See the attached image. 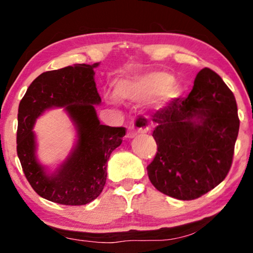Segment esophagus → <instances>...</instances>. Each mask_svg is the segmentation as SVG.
<instances>
[{"instance_id": "esophagus-1", "label": "esophagus", "mask_w": 253, "mask_h": 253, "mask_svg": "<svg viewBox=\"0 0 253 253\" xmlns=\"http://www.w3.org/2000/svg\"><path fill=\"white\" fill-rule=\"evenodd\" d=\"M142 129H146V128H145V127H135L134 124H133L132 126L128 127V130H127L126 138L127 139H133L136 134H138V132H141Z\"/></svg>"}]
</instances>
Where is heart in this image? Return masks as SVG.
Returning <instances> with one entry per match:
<instances>
[{"instance_id": "1", "label": "heart", "mask_w": 253, "mask_h": 253, "mask_svg": "<svg viewBox=\"0 0 253 253\" xmlns=\"http://www.w3.org/2000/svg\"><path fill=\"white\" fill-rule=\"evenodd\" d=\"M180 84L171 75L164 72H146L126 75L118 79L113 86V96H107L111 102L141 103L152 100L154 111H163L171 105L180 94Z\"/></svg>"}]
</instances>
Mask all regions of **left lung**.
<instances>
[{"label":"left lung","instance_id":"left-lung-1","mask_svg":"<svg viewBox=\"0 0 253 253\" xmlns=\"http://www.w3.org/2000/svg\"><path fill=\"white\" fill-rule=\"evenodd\" d=\"M158 152L147 166L153 186L179 200H192L224 180L239 130L233 93L217 73L204 68L191 93L154 114Z\"/></svg>","mask_w":253,"mask_h":253}]
</instances>
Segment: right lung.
I'll return each mask as SVG.
<instances>
[{"mask_svg":"<svg viewBox=\"0 0 253 253\" xmlns=\"http://www.w3.org/2000/svg\"><path fill=\"white\" fill-rule=\"evenodd\" d=\"M93 65H74L42 73L30 84L17 114V156L30 186L40 197L61 205H86L102 192L107 160L126 134L124 127L100 124L95 106L101 103ZM65 108L77 139L54 171L37 159L34 125L45 110Z\"/></svg>","mask_w":253,"mask_h":253,"instance_id":"obj_1","label":"right lung"}]
</instances>
